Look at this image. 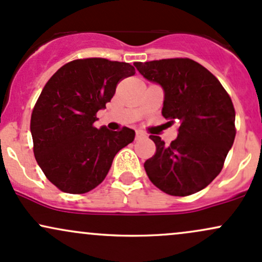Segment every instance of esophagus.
I'll return each instance as SVG.
<instances>
[{"instance_id":"esophagus-1","label":"esophagus","mask_w":262,"mask_h":262,"mask_svg":"<svg viewBox=\"0 0 262 262\" xmlns=\"http://www.w3.org/2000/svg\"><path fill=\"white\" fill-rule=\"evenodd\" d=\"M143 137H146V135L142 131H136V140H141Z\"/></svg>"}]
</instances>
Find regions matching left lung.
Returning a JSON list of instances; mask_svg holds the SVG:
<instances>
[{
  "mask_svg": "<svg viewBox=\"0 0 262 262\" xmlns=\"http://www.w3.org/2000/svg\"><path fill=\"white\" fill-rule=\"evenodd\" d=\"M134 66L163 89L162 115L181 122L178 137L169 146L160 136H149L156 154L145 162L147 176L167 194H194L219 174L234 143L230 96L209 70L192 59L137 61Z\"/></svg>",
  "mask_w": 262,
  "mask_h": 262,
  "instance_id": "obj_1",
  "label": "left lung"
}]
</instances>
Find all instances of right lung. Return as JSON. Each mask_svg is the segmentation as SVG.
<instances>
[{
  "label": "right lung",
  "instance_id": "1",
  "mask_svg": "<svg viewBox=\"0 0 262 262\" xmlns=\"http://www.w3.org/2000/svg\"><path fill=\"white\" fill-rule=\"evenodd\" d=\"M136 73L128 63L104 58L66 64L46 84L31 117L33 151L46 177L70 194L99 186L117 152L135 139L132 128L94 127L120 80Z\"/></svg>",
  "mask_w": 262,
  "mask_h": 262
}]
</instances>
